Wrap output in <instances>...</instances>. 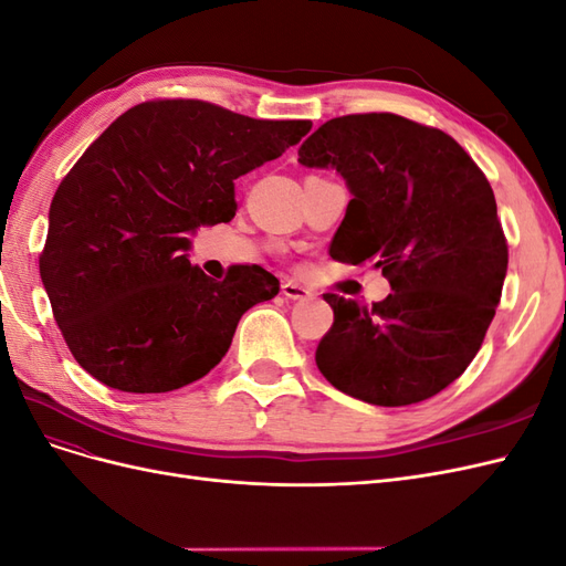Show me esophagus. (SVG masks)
<instances>
[{"label":"esophagus","mask_w":566,"mask_h":566,"mask_svg":"<svg viewBox=\"0 0 566 566\" xmlns=\"http://www.w3.org/2000/svg\"><path fill=\"white\" fill-rule=\"evenodd\" d=\"M281 293L287 297V300H310L312 297V290L297 283V281H285L281 285Z\"/></svg>","instance_id":"1"}]
</instances>
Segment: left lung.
I'll return each instance as SVG.
<instances>
[{
  "mask_svg": "<svg viewBox=\"0 0 566 566\" xmlns=\"http://www.w3.org/2000/svg\"><path fill=\"white\" fill-rule=\"evenodd\" d=\"M300 163L349 186L333 260H373L391 285L373 306L323 295L335 314L316 347L323 378L373 406L434 397L472 364L501 302L507 241L491 184L453 136L394 113L328 119Z\"/></svg>",
  "mask_w": 566,
  "mask_h": 566,
  "instance_id": "left-lung-1",
  "label": "left lung"
}]
</instances>
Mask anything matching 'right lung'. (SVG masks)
<instances>
[{
  "label": "right lung",
  "instance_id": "obj_1",
  "mask_svg": "<svg viewBox=\"0 0 566 566\" xmlns=\"http://www.w3.org/2000/svg\"><path fill=\"white\" fill-rule=\"evenodd\" d=\"M310 119H254L198 98L146 101L82 153L49 208L40 276L67 349L119 391L208 375L250 306L281 283L256 264L214 281L188 233L235 217V179L295 146Z\"/></svg>",
  "mask_w": 566,
  "mask_h": 566
}]
</instances>
